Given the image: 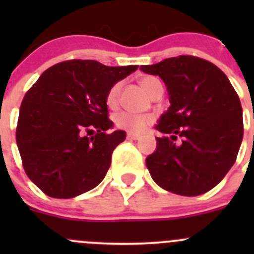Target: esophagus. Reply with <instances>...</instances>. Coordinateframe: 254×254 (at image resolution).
Returning <instances> with one entry per match:
<instances>
[{
    "instance_id": "obj_1",
    "label": "esophagus",
    "mask_w": 254,
    "mask_h": 254,
    "mask_svg": "<svg viewBox=\"0 0 254 254\" xmlns=\"http://www.w3.org/2000/svg\"><path fill=\"white\" fill-rule=\"evenodd\" d=\"M127 140H139L140 135L139 134H134V132H127Z\"/></svg>"
}]
</instances>
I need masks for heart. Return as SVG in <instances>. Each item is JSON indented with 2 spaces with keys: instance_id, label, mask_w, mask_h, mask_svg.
I'll use <instances>...</instances> for the list:
<instances>
[{
  "instance_id": "b5f03b06",
  "label": "heart",
  "mask_w": 254,
  "mask_h": 254,
  "mask_svg": "<svg viewBox=\"0 0 254 254\" xmlns=\"http://www.w3.org/2000/svg\"><path fill=\"white\" fill-rule=\"evenodd\" d=\"M157 81L158 79L152 77V76H143V77L140 78V84H141V87L147 93H150L151 88H152V86ZM119 93L120 83L117 82V83H114L109 88L108 93H107L106 101L109 107L117 106ZM151 123H152V117L148 114H135V113L130 112H122L115 115V124H117V127L119 129L127 130V131L130 132H141Z\"/></svg>"
}]
</instances>
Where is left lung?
<instances>
[{"instance_id": "1", "label": "left lung", "mask_w": 254, "mask_h": 254, "mask_svg": "<svg viewBox=\"0 0 254 254\" xmlns=\"http://www.w3.org/2000/svg\"><path fill=\"white\" fill-rule=\"evenodd\" d=\"M140 70L162 78L171 103L155 127L170 136L156 137V151L146 158L151 177L171 193H206L234 166L242 142L236 91L217 66L196 56L165 59Z\"/></svg>"}]
</instances>
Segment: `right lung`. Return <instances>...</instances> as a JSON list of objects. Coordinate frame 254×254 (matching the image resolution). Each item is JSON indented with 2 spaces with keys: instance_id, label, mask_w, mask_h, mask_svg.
<instances>
[{
  "instance_id": "obj_1",
  "label": "right lung",
  "mask_w": 254,
  "mask_h": 254,
  "mask_svg": "<svg viewBox=\"0 0 254 254\" xmlns=\"http://www.w3.org/2000/svg\"><path fill=\"white\" fill-rule=\"evenodd\" d=\"M139 66L68 60L49 67L23 98L16 140L30 181L51 198H75L98 186L127 132L113 127L107 93Z\"/></svg>"
}]
</instances>
